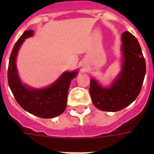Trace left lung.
I'll use <instances>...</instances> for the list:
<instances>
[{"mask_svg":"<svg viewBox=\"0 0 154 154\" xmlns=\"http://www.w3.org/2000/svg\"><path fill=\"white\" fill-rule=\"evenodd\" d=\"M123 65L119 76L109 88L90 80L89 93L99 109L116 112L130 105L137 97L146 75V60L136 37L128 31L122 33Z\"/></svg>","mask_w":154,"mask_h":154,"instance_id":"1","label":"left lung"}]
</instances>
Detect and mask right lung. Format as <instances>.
I'll return each instance as SVG.
<instances>
[{
  "label": "right lung",
  "instance_id": "obj_1",
  "mask_svg": "<svg viewBox=\"0 0 154 154\" xmlns=\"http://www.w3.org/2000/svg\"><path fill=\"white\" fill-rule=\"evenodd\" d=\"M32 35L33 30L25 31L14 45L8 63V85L16 101L25 111L42 118H53L65 111L70 82L76 77L77 70L65 72L53 85L45 89H32L23 85L18 77L16 58L25 38Z\"/></svg>",
  "mask_w": 154,
  "mask_h": 154
}]
</instances>
